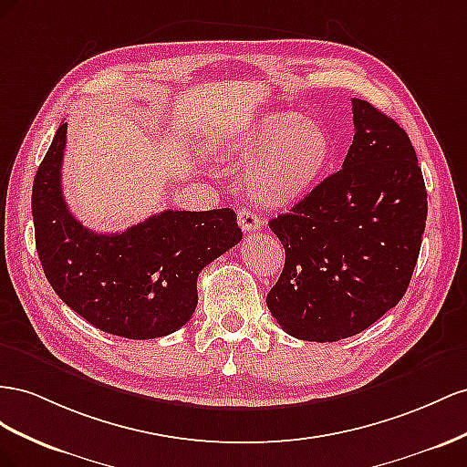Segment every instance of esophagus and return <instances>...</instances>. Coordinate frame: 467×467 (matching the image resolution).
<instances>
[{
  "mask_svg": "<svg viewBox=\"0 0 467 467\" xmlns=\"http://www.w3.org/2000/svg\"><path fill=\"white\" fill-rule=\"evenodd\" d=\"M236 219H238V224H241V229L244 233H256L262 229V219L256 215V213H252L250 209L246 207H241L236 213Z\"/></svg>",
  "mask_w": 467,
  "mask_h": 467,
  "instance_id": "esophagus-1",
  "label": "esophagus"
}]
</instances>
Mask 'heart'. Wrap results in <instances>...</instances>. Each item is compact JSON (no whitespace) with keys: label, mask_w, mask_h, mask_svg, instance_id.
<instances>
[{"label":"heart","mask_w":467,"mask_h":467,"mask_svg":"<svg viewBox=\"0 0 467 467\" xmlns=\"http://www.w3.org/2000/svg\"><path fill=\"white\" fill-rule=\"evenodd\" d=\"M224 150L243 162L241 182L264 207L297 202L321 178L330 158L327 130L296 111L252 119L226 140Z\"/></svg>","instance_id":"b5f03b06"}]
</instances>
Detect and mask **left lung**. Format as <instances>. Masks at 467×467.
I'll list each match as a JSON object with an SVG mask.
<instances>
[{
	"label": "left lung",
	"mask_w": 467,
	"mask_h": 467,
	"mask_svg": "<svg viewBox=\"0 0 467 467\" xmlns=\"http://www.w3.org/2000/svg\"><path fill=\"white\" fill-rule=\"evenodd\" d=\"M354 140L342 170L270 221L285 265L265 303L287 335L337 342L401 301L420 252L426 188L407 132L352 99Z\"/></svg>",
	"instance_id": "obj_1"
}]
</instances>
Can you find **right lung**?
Wrapping results in <instances>:
<instances>
[{
    "label": "right lung",
    "mask_w": 467,
    "mask_h": 467,
    "mask_svg": "<svg viewBox=\"0 0 467 467\" xmlns=\"http://www.w3.org/2000/svg\"><path fill=\"white\" fill-rule=\"evenodd\" d=\"M66 129L36 170L35 243L57 296L89 325L115 337H166L197 307V275L243 241L233 209L162 211L123 233L99 234L79 223L62 195Z\"/></svg>",
    "instance_id": "1"
}]
</instances>
